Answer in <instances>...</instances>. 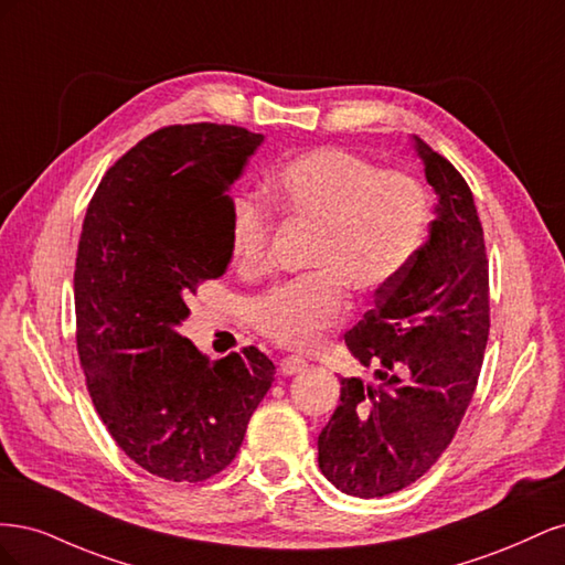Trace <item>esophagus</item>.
Listing matches in <instances>:
<instances>
[{
	"instance_id": "obj_1",
	"label": "esophagus",
	"mask_w": 565,
	"mask_h": 565,
	"mask_svg": "<svg viewBox=\"0 0 565 565\" xmlns=\"http://www.w3.org/2000/svg\"><path fill=\"white\" fill-rule=\"evenodd\" d=\"M306 367V361L299 355H287L280 361V372L285 374V377H292V374H299L301 370Z\"/></svg>"
}]
</instances>
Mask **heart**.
<instances>
[{
  "label": "heart",
  "instance_id": "obj_1",
  "mask_svg": "<svg viewBox=\"0 0 565 565\" xmlns=\"http://www.w3.org/2000/svg\"><path fill=\"white\" fill-rule=\"evenodd\" d=\"M276 212L313 228L309 276L282 282L247 306L256 330L289 349H309L349 311L347 287L372 295L413 259L429 221L424 188L403 172L374 169L341 148H313L278 164L266 179ZM273 221L252 198L231 204V252L243 273L268 262Z\"/></svg>",
  "mask_w": 565,
  "mask_h": 565
}]
</instances>
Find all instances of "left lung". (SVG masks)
<instances>
[{"label": "left lung", "mask_w": 565, "mask_h": 565, "mask_svg": "<svg viewBox=\"0 0 565 565\" xmlns=\"http://www.w3.org/2000/svg\"><path fill=\"white\" fill-rule=\"evenodd\" d=\"M413 148L436 191L429 241L347 347L374 380L341 377L339 405L318 436L324 478L353 498L415 483L446 452L471 403L490 332L488 259L473 195L457 169L417 136Z\"/></svg>", "instance_id": "1"}]
</instances>
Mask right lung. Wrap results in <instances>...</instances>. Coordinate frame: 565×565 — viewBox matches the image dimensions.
Wrapping results in <instances>:
<instances>
[{"mask_svg":"<svg viewBox=\"0 0 565 565\" xmlns=\"http://www.w3.org/2000/svg\"><path fill=\"white\" fill-rule=\"evenodd\" d=\"M264 143L231 125L164 127L119 158L84 216L77 351L96 413L129 459L207 481L241 450L276 365L254 347L212 363L179 334L188 299L231 262V185Z\"/></svg>","mask_w":565,"mask_h":565,"instance_id":"add662e5","label":"right lung"}]
</instances>
